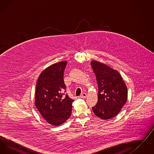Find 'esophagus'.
I'll list each match as a JSON object with an SVG mask.
<instances>
[{"instance_id": "34e87169", "label": "esophagus", "mask_w": 154, "mask_h": 154, "mask_svg": "<svg viewBox=\"0 0 154 154\" xmlns=\"http://www.w3.org/2000/svg\"><path fill=\"white\" fill-rule=\"evenodd\" d=\"M86 96H87V94H85V93H83L80 95V97L81 98H85Z\"/></svg>"}]
</instances>
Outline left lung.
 Returning a JSON list of instances; mask_svg holds the SVG:
<instances>
[{
	"mask_svg": "<svg viewBox=\"0 0 154 154\" xmlns=\"http://www.w3.org/2000/svg\"><path fill=\"white\" fill-rule=\"evenodd\" d=\"M98 85V101L92 110L97 117L109 119L116 116L126 102L128 91L117 70L97 61L91 62Z\"/></svg>",
	"mask_w": 154,
	"mask_h": 154,
	"instance_id": "8db88e82",
	"label": "left lung"
}]
</instances>
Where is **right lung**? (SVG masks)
<instances>
[{"label":"right lung","mask_w":154,"mask_h":154,"mask_svg":"<svg viewBox=\"0 0 154 154\" xmlns=\"http://www.w3.org/2000/svg\"><path fill=\"white\" fill-rule=\"evenodd\" d=\"M67 62L62 61L46 68L37 81L35 105L50 124L58 126L70 117L73 99L66 92L63 74Z\"/></svg>","instance_id":"1"}]
</instances>
